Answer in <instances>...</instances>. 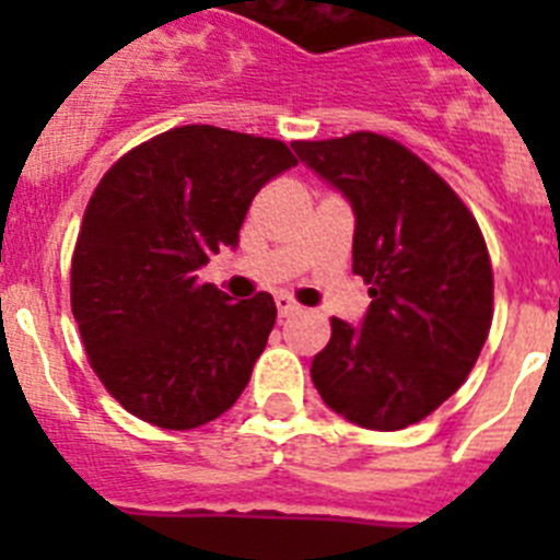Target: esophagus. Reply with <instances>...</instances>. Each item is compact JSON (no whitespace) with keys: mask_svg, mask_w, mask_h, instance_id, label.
<instances>
[{"mask_svg":"<svg viewBox=\"0 0 560 560\" xmlns=\"http://www.w3.org/2000/svg\"><path fill=\"white\" fill-rule=\"evenodd\" d=\"M275 303H277V314H280V316H291V314H296V311H300V305H296L289 294H277Z\"/></svg>","mask_w":560,"mask_h":560,"instance_id":"1","label":"esophagus"}]
</instances>
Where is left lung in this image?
Masks as SVG:
<instances>
[{"instance_id":"1","label":"left lung","mask_w":560,"mask_h":560,"mask_svg":"<svg viewBox=\"0 0 560 560\" xmlns=\"http://www.w3.org/2000/svg\"><path fill=\"white\" fill-rule=\"evenodd\" d=\"M291 148L353 210V271L373 296L359 325L330 319V341L311 361L314 387L364 429L418 423L457 393L491 330L482 232L427 162L381 133Z\"/></svg>"}]
</instances>
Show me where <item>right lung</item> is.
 <instances>
[{
  "label": "right lung",
  "mask_w": 560,
  "mask_h": 560,
  "mask_svg": "<svg viewBox=\"0 0 560 560\" xmlns=\"http://www.w3.org/2000/svg\"><path fill=\"white\" fill-rule=\"evenodd\" d=\"M294 165L283 142L182 126L101 179L72 257V314L92 370L131 415L196 429L244 393L275 300H232L199 271L235 249L252 199Z\"/></svg>",
  "instance_id": "obj_1"
}]
</instances>
